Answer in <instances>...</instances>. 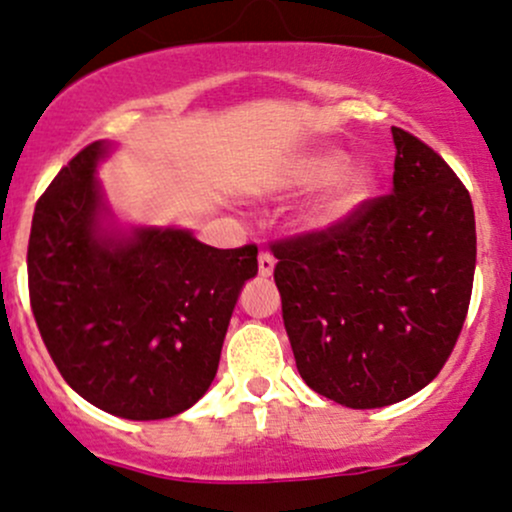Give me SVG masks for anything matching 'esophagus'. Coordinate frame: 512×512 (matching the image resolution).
<instances>
[{"label": "esophagus", "mask_w": 512, "mask_h": 512, "mask_svg": "<svg viewBox=\"0 0 512 512\" xmlns=\"http://www.w3.org/2000/svg\"><path fill=\"white\" fill-rule=\"evenodd\" d=\"M257 267H260V276H272V272H274V257L269 255L267 250H262L260 257H257Z\"/></svg>", "instance_id": "34e87169"}]
</instances>
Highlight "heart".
<instances>
[{
    "mask_svg": "<svg viewBox=\"0 0 512 512\" xmlns=\"http://www.w3.org/2000/svg\"><path fill=\"white\" fill-rule=\"evenodd\" d=\"M342 151H317L298 163L291 182L296 187H315L327 182L325 190L308 207L305 221L325 228L344 221L351 211L366 202L375 185V173L363 163H347Z\"/></svg>",
    "mask_w": 512,
    "mask_h": 512,
    "instance_id": "heart-1",
    "label": "heart"
}]
</instances>
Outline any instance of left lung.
<instances>
[{"mask_svg":"<svg viewBox=\"0 0 512 512\" xmlns=\"http://www.w3.org/2000/svg\"><path fill=\"white\" fill-rule=\"evenodd\" d=\"M390 195L325 231L272 245L301 378L351 409L402 402L445 366L477 264L467 187L431 146L392 127Z\"/></svg>","mask_w":512,"mask_h":512,"instance_id":"left-lung-1","label":"left lung"}]
</instances>
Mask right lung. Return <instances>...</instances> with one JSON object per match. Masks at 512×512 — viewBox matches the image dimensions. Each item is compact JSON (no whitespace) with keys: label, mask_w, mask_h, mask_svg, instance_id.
Here are the masks:
<instances>
[{"label":"right lung","mask_w":512,"mask_h":512,"mask_svg":"<svg viewBox=\"0 0 512 512\" xmlns=\"http://www.w3.org/2000/svg\"><path fill=\"white\" fill-rule=\"evenodd\" d=\"M93 142L35 204L28 293L40 337L74 392L132 421L190 409L209 390L257 245L219 250L182 228L108 231Z\"/></svg>","instance_id":"add662e5"}]
</instances>
